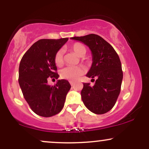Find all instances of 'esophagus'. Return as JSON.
<instances>
[{"label":"esophagus","instance_id":"esophagus-1","mask_svg":"<svg viewBox=\"0 0 149 149\" xmlns=\"http://www.w3.org/2000/svg\"><path fill=\"white\" fill-rule=\"evenodd\" d=\"M69 83H70V84H71V86H73V85H74V83H73V81H70Z\"/></svg>","mask_w":149,"mask_h":149}]
</instances>
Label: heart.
Listing matches in <instances>:
<instances>
[{
  "mask_svg": "<svg viewBox=\"0 0 149 149\" xmlns=\"http://www.w3.org/2000/svg\"><path fill=\"white\" fill-rule=\"evenodd\" d=\"M71 49L79 57H83L86 54V47L80 42H76L71 46ZM54 61L57 66H61L64 61V51L59 49L54 54ZM84 73V69L80 66H66L61 69L60 76L62 78L69 80H76Z\"/></svg>",
  "mask_w": 149,
  "mask_h": 149,
  "instance_id": "heart-1",
  "label": "heart"
}]
</instances>
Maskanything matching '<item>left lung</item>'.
I'll return each mask as SVG.
<instances>
[{
    "mask_svg": "<svg viewBox=\"0 0 149 149\" xmlns=\"http://www.w3.org/2000/svg\"><path fill=\"white\" fill-rule=\"evenodd\" d=\"M71 39L88 45L92 54L93 61L86 76L96 80L93 86L83 83L82 100L94 113H106L114 107L120 92L123 73L119 56L109 42L96 34Z\"/></svg>",
    "mask_w": 149,
    "mask_h": 149,
    "instance_id": "left-lung-1",
    "label": "left lung"
}]
</instances>
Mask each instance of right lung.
Here are the masks:
<instances>
[{
	"label": "right lung",
	"instance_id": "1",
	"mask_svg": "<svg viewBox=\"0 0 149 149\" xmlns=\"http://www.w3.org/2000/svg\"><path fill=\"white\" fill-rule=\"evenodd\" d=\"M67 40V38L38 40L20 61L18 80L22 94L31 110L42 117L59 113L71 89L64 79L59 80L54 86L47 84L48 78H59L54 54Z\"/></svg>",
	"mask_w": 149,
	"mask_h": 149
}]
</instances>
